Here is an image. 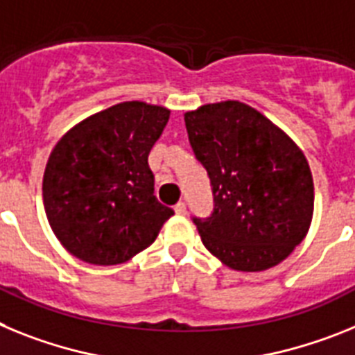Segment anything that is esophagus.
Masks as SVG:
<instances>
[{
    "label": "esophagus",
    "mask_w": 355,
    "mask_h": 355,
    "mask_svg": "<svg viewBox=\"0 0 355 355\" xmlns=\"http://www.w3.org/2000/svg\"><path fill=\"white\" fill-rule=\"evenodd\" d=\"M175 212H177L178 216H186V214H187L186 203H184V202H178L177 205H175Z\"/></svg>",
    "instance_id": "1"
}]
</instances>
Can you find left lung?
I'll list each match as a JSON object with an SVG mask.
<instances>
[{
  "label": "left lung",
  "instance_id": "8db88e82",
  "mask_svg": "<svg viewBox=\"0 0 355 355\" xmlns=\"http://www.w3.org/2000/svg\"><path fill=\"white\" fill-rule=\"evenodd\" d=\"M184 119L214 196L211 218H195L205 248L237 271L282 263L313 220L314 184L304 152L241 101L202 105Z\"/></svg>",
  "mask_w": 355,
  "mask_h": 355
}]
</instances>
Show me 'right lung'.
Instances as JSON below:
<instances>
[{"label":"right lung","instance_id":"1","mask_svg":"<svg viewBox=\"0 0 355 355\" xmlns=\"http://www.w3.org/2000/svg\"><path fill=\"white\" fill-rule=\"evenodd\" d=\"M168 119L166 107L123 101L80 121L55 144L42 200L49 227L71 255L112 266L155 241L173 211L153 195L148 155Z\"/></svg>","mask_w":355,"mask_h":355}]
</instances>
